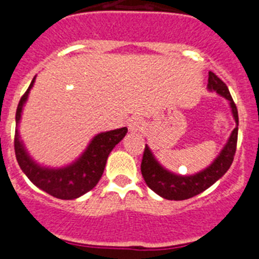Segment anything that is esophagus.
I'll return each mask as SVG.
<instances>
[{"label":"esophagus","instance_id":"esophagus-1","mask_svg":"<svg viewBox=\"0 0 259 259\" xmlns=\"http://www.w3.org/2000/svg\"><path fill=\"white\" fill-rule=\"evenodd\" d=\"M127 126H129V130L132 133L141 132L142 127H143V121L139 117H133L130 118L129 122H127Z\"/></svg>","mask_w":259,"mask_h":259}]
</instances>
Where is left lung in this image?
<instances>
[{
    "label": "left lung",
    "mask_w": 259,
    "mask_h": 259,
    "mask_svg": "<svg viewBox=\"0 0 259 259\" xmlns=\"http://www.w3.org/2000/svg\"><path fill=\"white\" fill-rule=\"evenodd\" d=\"M208 89L227 99L230 107H231L235 122H236V127L232 130L227 143L225 144L215 160L208 167H205L204 170L196 174H192V176H179V174L171 173L170 170L165 169L156 160L150 147L146 144L141 164L142 176H143L147 186L153 192L166 200H186L196 196L202 191L208 190L218 179L225 176V173L230 169L232 161H234L237 144V130H239L237 129L239 115H237L236 104L232 101V97L228 92L226 83L213 72H209Z\"/></svg>",
    "instance_id": "obj_1"
}]
</instances>
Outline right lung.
I'll list each match as a JSON object with an SVG mask.
<instances>
[{
	"mask_svg": "<svg viewBox=\"0 0 259 259\" xmlns=\"http://www.w3.org/2000/svg\"><path fill=\"white\" fill-rule=\"evenodd\" d=\"M36 76L24 93L16 108V129L14 147L18 164L23 173L39 190L45 191L51 196L62 200H73L82 196L97 186L106 167L107 158L117 143L122 141L127 133V127L99 133L90 141L82 155L72 164L62 167H49L39 165L25 150L24 143L19 135V122L22 118L23 107L28 99L29 92L33 88Z\"/></svg>",
	"mask_w": 259,
	"mask_h": 259,
	"instance_id": "right-lung-1",
	"label": "right lung"
}]
</instances>
